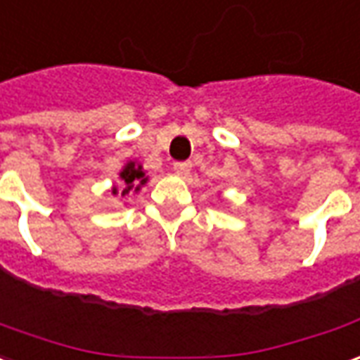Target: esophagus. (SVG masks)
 <instances>
[{"mask_svg":"<svg viewBox=\"0 0 360 360\" xmlns=\"http://www.w3.org/2000/svg\"><path fill=\"white\" fill-rule=\"evenodd\" d=\"M190 168H192V162H188V160H184V162H174V172H176V174L186 176L188 172H190Z\"/></svg>","mask_w":360,"mask_h":360,"instance_id":"1","label":"esophagus"}]
</instances>
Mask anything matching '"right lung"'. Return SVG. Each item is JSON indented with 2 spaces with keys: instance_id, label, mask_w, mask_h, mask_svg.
<instances>
[{
  "instance_id": "obj_1",
  "label": "right lung",
  "mask_w": 360,
  "mask_h": 360,
  "mask_svg": "<svg viewBox=\"0 0 360 360\" xmlns=\"http://www.w3.org/2000/svg\"><path fill=\"white\" fill-rule=\"evenodd\" d=\"M121 180L125 182V190L121 192V195L129 194L131 190H133V186H137L135 190H139V184H145L147 182V178H145V172L141 170V166H135V162H129L125 168H123V172H121ZM113 194H117V190H113Z\"/></svg>"
}]
</instances>
